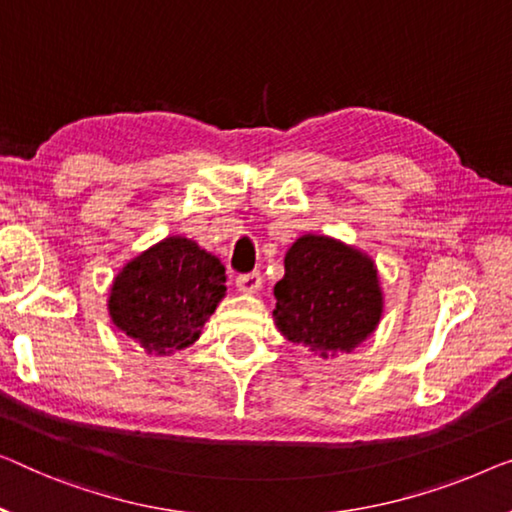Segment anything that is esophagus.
<instances>
[{"label": "esophagus", "instance_id": "esophagus-1", "mask_svg": "<svg viewBox=\"0 0 512 512\" xmlns=\"http://www.w3.org/2000/svg\"><path fill=\"white\" fill-rule=\"evenodd\" d=\"M236 287L241 289L243 294H257L262 289V276L257 271L243 273V276L236 278Z\"/></svg>", "mask_w": 512, "mask_h": 512}]
</instances>
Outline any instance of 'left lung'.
<instances>
[{
  "label": "left lung",
  "instance_id": "obj_1",
  "mask_svg": "<svg viewBox=\"0 0 512 512\" xmlns=\"http://www.w3.org/2000/svg\"><path fill=\"white\" fill-rule=\"evenodd\" d=\"M273 294L276 329L322 358L354 352L384 315L375 259L326 234H303L289 246Z\"/></svg>",
  "mask_w": 512,
  "mask_h": 512
}]
</instances>
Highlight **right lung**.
<instances>
[{
  "label": "right lung",
  "instance_id": "add662e5",
  "mask_svg": "<svg viewBox=\"0 0 512 512\" xmlns=\"http://www.w3.org/2000/svg\"><path fill=\"white\" fill-rule=\"evenodd\" d=\"M225 266L186 236H165L121 266L108 294L112 324L147 354L172 356L200 340L225 299Z\"/></svg>",
  "mask_w": 512,
  "mask_h": 512
}]
</instances>
